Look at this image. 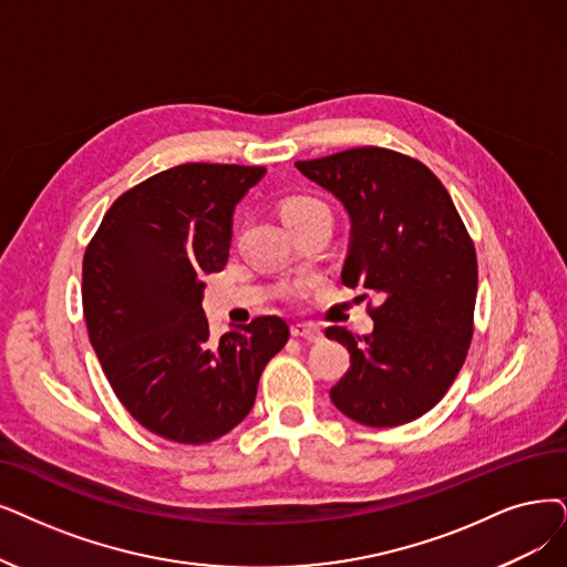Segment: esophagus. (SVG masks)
Here are the masks:
<instances>
[{
    "instance_id": "34e87169",
    "label": "esophagus",
    "mask_w": 567,
    "mask_h": 567,
    "mask_svg": "<svg viewBox=\"0 0 567 567\" xmlns=\"http://www.w3.org/2000/svg\"><path fill=\"white\" fill-rule=\"evenodd\" d=\"M290 332L292 337H302V339H309V342H316V339H321V330L311 326V323H296L290 326Z\"/></svg>"
}]
</instances>
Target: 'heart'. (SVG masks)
I'll use <instances>...</instances> for the list:
<instances>
[{"mask_svg":"<svg viewBox=\"0 0 567 567\" xmlns=\"http://www.w3.org/2000/svg\"><path fill=\"white\" fill-rule=\"evenodd\" d=\"M316 214H328V207L323 202L307 197V195H298L290 197L281 205V216L286 223L298 220V218H307V216H316Z\"/></svg>","mask_w":567,"mask_h":567,"instance_id":"obj_1","label":"heart"}]
</instances>
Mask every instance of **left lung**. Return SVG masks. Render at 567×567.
Listing matches in <instances>:
<instances>
[{"mask_svg":"<svg viewBox=\"0 0 567 567\" xmlns=\"http://www.w3.org/2000/svg\"><path fill=\"white\" fill-rule=\"evenodd\" d=\"M296 167L351 218L342 284L379 300L370 334L326 330L351 353L330 400L362 425L410 423L433 410L465 362L477 300L474 244L440 178L410 155L362 146Z\"/></svg>","mask_w":567,"mask_h":567,"instance_id":"left-lung-1","label":"left lung"}]
</instances>
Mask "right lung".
Listing matches in <instances>:
<instances>
[{
    "mask_svg": "<svg viewBox=\"0 0 567 567\" xmlns=\"http://www.w3.org/2000/svg\"><path fill=\"white\" fill-rule=\"evenodd\" d=\"M265 167L188 163L146 178L104 214L83 256L90 344L125 410L151 433L207 444L251 412L288 342L279 316L212 339L205 275L230 256L237 202Z\"/></svg>",
    "mask_w": 567,
    "mask_h": 567,
    "instance_id": "obj_1",
    "label": "right lung"
}]
</instances>
